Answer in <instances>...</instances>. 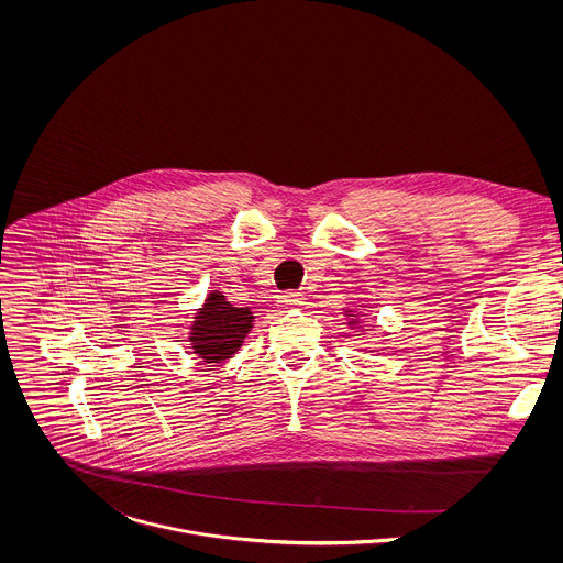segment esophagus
<instances>
[{"label":"esophagus","instance_id":"esophagus-1","mask_svg":"<svg viewBox=\"0 0 563 563\" xmlns=\"http://www.w3.org/2000/svg\"><path fill=\"white\" fill-rule=\"evenodd\" d=\"M303 303L306 301H303V297L299 292H286V295L279 297V306L282 308H301Z\"/></svg>","mask_w":563,"mask_h":563}]
</instances>
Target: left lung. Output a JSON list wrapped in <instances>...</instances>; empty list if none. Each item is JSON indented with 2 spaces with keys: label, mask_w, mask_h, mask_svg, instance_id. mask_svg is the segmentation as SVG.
<instances>
[{
  "label": "left lung",
  "mask_w": 563,
  "mask_h": 563,
  "mask_svg": "<svg viewBox=\"0 0 563 563\" xmlns=\"http://www.w3.org/2000/svg\"><path fill=\"white\" fill-rule=\"evenodd\" d=\"M344 317L349 319L346 324H349V329H357V331H364L362 327L366 324V322L362 321V314L360 312H355V310H344ZM360 335V333H357Z\"/></svg>",
  "instance_id": "obj_1"
}]
</instances>
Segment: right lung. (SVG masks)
I'll return each mask as SVG.
<instances>
[{
    "instance_id": "obj_1",
    "label": "right lung",
    "mask_w": 563,
    "mask_h": 563,
    "mask_svg": "<svg viewBox=\"0 0 563 563\" xmlns=\"http://www.w3.org/2000/svg\"><path fill=\"white\" fill-rule=\"evenodd\" d=\"M253 322L249 308H234L223 292L212 290L190 322V351L206 364H223L241 351Z\"/></svg>"
}]
</instances>
